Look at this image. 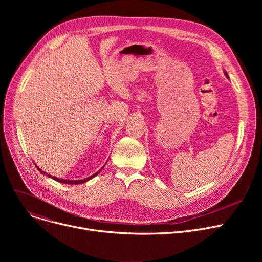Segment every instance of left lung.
<instances>
[{
    "label": "left lung",
    "instance_id": "1",
    "mask_svg": "<svg viewBox=\"0 0 262 262\" xmlns=\"http://www.w3.org/2000/svg\"><path fill=\"white\" fill-rule=\"evenodd\" d=\"M225 75H226V76H227V77H228V75H227V73H225Z\"/></svg>",
    "mask_w": 262,
    "mask_h": 262
}]
</instances>
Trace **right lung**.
<instances>
[{
    "instance_id": "add662e5",
    "label": "right lung",
    "mask_w": 262,
    "mask_h": 262,
    "mask_svg": "<svg viewBox=\"0 0 262 262\" xmlns=\"http://www.w3.org/2000/svg\"><path fill=\"white\" fill-rule=\"evenodd\" d=\"M37 169L42 173V174H46L47 176H49V177H51V178H53L54 181H56V182H58V183H62V184H68V185H79V184H82V183H85V182H88L89 180H91V178H93L95 175H98L99 173H100V171L102 170H100L99 172H96L95 174H93V175H91L90 177H87V178H85V180H80V181H66V180H60V178H56V177H54V176H51V175H49V174H47L46 172H43L42 170H40L38 167H37Z\"/></svg>"
}]
</instances>
